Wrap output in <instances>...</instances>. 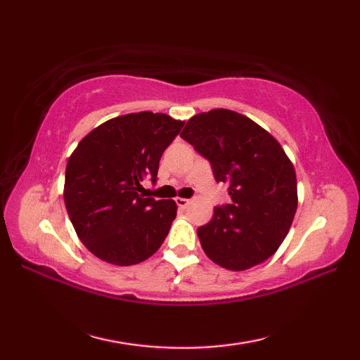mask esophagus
Wrapping results in <instances>:
<instances>
[{"label": "esophagus", "mask_w": 360, "mask_h": 360, "mask_svg": "<svg viewBox=\"0 0 360 360\" xmlns=\"http://www.w3.org/2000/svg\"><path fill=\"white\" fill-rule=\"evenodd\" d=\"M176 204H178V207L186 209V207H188L190 200H186V198H176Z\"/></svg>", "instance_id": "34e87169"}]
</instances>
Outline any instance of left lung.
I'll list each match as a JSON object with an SVG mask.
<instances>
[{"label": "left lung", "instance_id": "left-lung-1", "mask_svg": "<svg viewBox=\"0 0 360 360\" xmlns=\"http://www.w3.org/2000/svg\"><path fill=\"white\" fill-rule=\"evenodd\" d=\"M181 137L210 160L232 200L198 227L205 255L229 271L262 264L286 238L298 204L295 170L285 150L254 120L224 108L188 119Z\"/></svg>", "mask_w": 360, "mask_h": 360}]
</instances>
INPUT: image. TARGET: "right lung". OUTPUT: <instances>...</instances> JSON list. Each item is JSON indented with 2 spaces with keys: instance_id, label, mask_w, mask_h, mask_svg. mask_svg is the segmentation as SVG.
I'll use <instances>...</instances> for the list:
<instances>
[{
  "instance_id": "right-lung-1",
  "label": "right lung",
  "mask_w": 360,
  "mask_h": 360,
  "mask_svg": "<svg viewBox=\"0 0 360 360\" xmlns=\"http://www.w3.org/2000/svg\"><path fill=\"white\" fill-rule=\"evenodd\" d=\"M182 127L162 112H131L103 122L79 142L68 159L63 196L91 254L131 266L160 248L178 207L173 200L141 195V182H156L160 156Z\"/></svg>"
}]
</instances>
